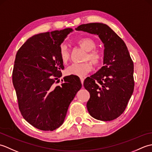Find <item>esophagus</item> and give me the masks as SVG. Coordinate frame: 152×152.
Instances as JSON below:
<instances>
[{
    "instance_id": "1",
    "label": "esophagus",
    "mask_w": 152,
    "mask_h": 152,
    "mask_svg": "<svg viewBox=\"0 0 152 152\" xmlns=\"http://www.w3.org/2000/svg\"><path fill=\"white\" fill-rule=\"evenodd\" d=\"M80 80H81V82H82V83L83 84V82H84V78H82H82H80Z\"/></svg>"
}]
</instances>
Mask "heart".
<instances>
[{
  "label": "heart",
  "instance_id": "1",
  "mask_svg": "<svg viewBox=\"0 0 152 152\" xmlns=\"http://www.w3.org/2000/svg\"><path fill=\"white\" fill-rule=\"evenodd\" d=\"M77 43L82 49L88 51L85 57V60L89 59L91 62L97 65L101 63L102 56L97 50H95L96 44L94 41L89 38H82L77 41ZM60 57L63 63H66L69 59L70 53L66 46L61 45L60 47ZM91 70V64L88 62L82 63H74L67 68L66 74L67 75H74L77 76H84Z\"/></svg>",
  "mask_w": 152,
  "mask_h": 152
}]
</instances>
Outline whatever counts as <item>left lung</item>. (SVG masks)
<instances>
[{
	"label": "left lung",
	"instance_id": "1",
	"mask_svg": "<svg viewBox=\"0 0 152 152\" xmlns=\"http://www.w3.org/2000/svg\"><path fill=\"white\" fill-rule=\"evenodd\" d=\"M75 29L97 35L104 44L103 66L83 82L90 93L87 108L93 118L112 121L125 110L134 90V64L126 44L106 24L91 23Z\"/></svg>",
	"mask_w": 152,
	"mask_h": 152
}]
</instances>
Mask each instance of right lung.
I'll return each mask as SVG.
<instances>
[{
    "label": "right lung",
    "mask_w": 152,
    "mask_h": 152,
    "mask_svg": "<svg viewBox=\"0 0 152 152\" xmlns=\"http://www.w3.org/2000/svg\"><path fill=\"white\" fill-rule=\"evenodd\" d=\"M72 28L40 33L27 40L18 51L12 82L23 118L42 131H53L63 124L69 106L82 88L77 76H64L60 47ZM63 80H62V82Z\"/></svg>",
    "instance_id": "right-lung-1"
}]
</instances>
